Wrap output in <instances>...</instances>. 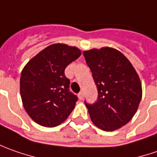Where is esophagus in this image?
<instances>
[{"label": "esophagus", "instance_id": "esophagus-1", "mask_svg": "<svg viewBox=\"0 0 157 157\" xmlns=\"http://www.w3.org/2000/svg\"><path fill=\"white\" fill-rule=\"evenodd\" d=\"M78 97L80 100H82V99H83V92H82V91H81V92L79 93Z\"/></svg>", "mask_w": 157, "mask_h": 157}]
</instances>
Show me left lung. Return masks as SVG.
<instances>
[{
  "mask_svg": "<svg viewBox=\"0 0 157 157\" xmlns=\"http://www.w3.org/2000/svg\"><path fill=\"white\" fill-rule=\"evenodd\" d=\"M97 87L98 97L85 104L91 121L104 131H114L129 122L142 99V84L136 69L122 53L112 48L83 52Z\"/></svg>",
  "mask_w": 157,
  "mask_h": 157,
  "instance_id": "8db88e82",
  "label": "left lung"
}]
</instances>
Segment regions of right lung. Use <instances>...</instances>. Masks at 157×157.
Listing matches in <instances>:
<instances>
[{
  "mask_svg": "<svg viewBox=\"0 0 157 157\" xmlns=\"http://www.w3.org/2000/svg\"><path fill=\"white\" fill-rule=\"evenodd\" d=\"M81 54L75 47L52 44L23 68L20 80L21 101L26 112L36 123L56 127L72 112L78 98L69 91L70 81L64 70Z\"/></svg>",
  "mask_w": 157,
  "mask_h": 157,
  "instance_id": "obj_1",
  "label": "right lung"
}]
</instances>
